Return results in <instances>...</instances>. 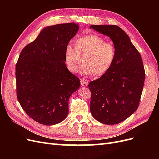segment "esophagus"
<instances>
[{
	"instance_id": "34e87169",
	"label": "esophagus",
	"mask_w": 159,
	"mask_h": 159,
	"mask_svg": "<svg viewBox=\"0 0 159 159\" xmlns=\"http://www.w3.org/2000/svg\"><path fill=\"white\" fill-rule=\"evenodd\" d=\"M81 85L83 86V87H86V86H88V81H86L85 80H81Z\"/></svg>"
}]
</instances>
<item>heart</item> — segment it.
Instances as JSON below:
<instances>
[{
	"instance_id": "1",
	"label": "heart",
	"mask_w": 159,
	"mask_h": 159,
	"mask_svg": "<svg viewBox=\"0 0 159 159\" xmlns=\"http://www.w3.org/2000/svg\"><path fill=\"white\" fill-rule=\"evenodd\" d=\"M117 55L115 46L111 42L97 34H89L78 38L75 47L71 44L66 46L64 61L66 68L70 72L78 71V66L82 61L81 71L85 75H101L113 65Z\"/></svg>"
}]
</instances>
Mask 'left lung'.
<instances>
[{
  "label": "left lung",
  "instance_id": "1",
  "mask_svg": "<svg viewBox=\"0 0 159 159\" xmlns=\"http://www.w3.org/2000/svg\"><path fill=\"white\" fill-rule=\"evenodd\" d=\"M108 36L117 50L113 65L99 78L89 82L90 111L97 121L115 125L136 111L145 78L142 57L129 37L116 25H91Z\"/></svg>",
  "mask_w": 159,
  "mask_h": 159
}]
</instances>
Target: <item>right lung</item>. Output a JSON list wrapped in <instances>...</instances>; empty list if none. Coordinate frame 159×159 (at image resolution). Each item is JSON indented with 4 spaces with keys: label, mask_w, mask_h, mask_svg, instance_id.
<instances>
[{
    "label": "right lung",
    "mask_w": 159,
    "mask_h": 159,
    "mask_svg": "<svg viewBox=\"0 0 159 159\" xmlns=\"http://www.w3.org/2000/svg\"><path fill=\"white\" fill-rule=\"evenodd\" d=\"M78 29L74 22L44 28L22 49L16 64L18 101L28 116L44 125L64 121L70 97L80 86L64 61L66 46Z\"/></svg>",
    "instance_id": "1"
}]
</instances>
